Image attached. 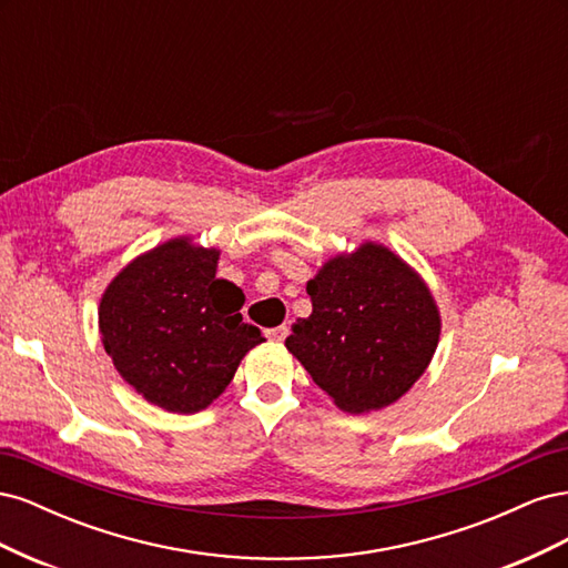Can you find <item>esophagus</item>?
<instances>
[{
  "mask_svg": "<svg viewBox=\"0 0 568 568\" xmlns=\"http://www.w3.org/2000/svg\"><path fill=\"white\" fill-rule=\"evenodd\" d=\"M286 334H288V326H272V329H265V336L270 338V341H274V343H282L284 338H286Z\"/></svg>",
  "mask_w": 568,
  "mask_h": 568,
  "instance_id": "1",
  "label": "esophagus"
}]
</instances>
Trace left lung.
Instances as JSON below:
<instances>
[{"label": "left lung", "instance_id": "8db88e82", "mask_svg": "<svg viewBox=\"0 0 568 568\" xmlns=\"http://www.w3.org/2000/svg\"><path fill=\"white\" fill-rule=\"evenodd\" d=\"M313 313L291 324L286 351L351 415L400 400L432 365L440 311L407 261L379 242L341 251L305 284Z\"/></svg>", "mask_w": 568, "mask_h": 568}]
</instances>
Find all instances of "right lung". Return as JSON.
I'll return each instance as SVG.
<instances>
[{
  "instance_id": "add662e5",
  "label": "right lung",
  "mask_w": 568,
  "mask_h": 568,
  "mask_svg": "<svg viewBox=\"0 0 568 568\" xmlns=\"http://www.w3.org/2000/svg\"><path fill=\"white\" fill-rule=\"evenodd\" d=\"M220 248L173 236L120 270L99 301V334L118 374L151 405L196 415L265 341L242 320L244 291L217 280Z\"/></svg>"
}]
</instances>
